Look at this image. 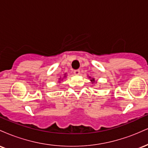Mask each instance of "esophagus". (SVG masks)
<instances>
[{
  "instance_id": "obj_1",
  "label": "esophagus",
  "mask_w": 148,
  "mask_h": 148,
  "mask_svg": "<svg viewBox=\"0 0 148 148\" xmlns=\"http://www.w3.org/2000/svg\"><path fill=\"white\" fill-rule=\"evenodd\" d=\"M74 74H75V75H79V74H80V70H79V69H76V70H74Z\"/></svg>"
}]
</instances>
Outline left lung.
<instances>
[{
	"instance_id": "obj_1",
	"label": "left lung",
	"mask_w": 148,
	"mask_h": 148,
	"mask_svg": "<svg viewBox=\"0 0 148 148\" xmlns=\"http://www.w3.org/2000/svg\"><path fill=\"white\" fill-rule=\"evenodd\" d=\"M89 79H91L90 76H89ZM90 81L92 82V84H97V81H95V80L94 78H92L90 79Z\"/></svg>"
}]
</instances>
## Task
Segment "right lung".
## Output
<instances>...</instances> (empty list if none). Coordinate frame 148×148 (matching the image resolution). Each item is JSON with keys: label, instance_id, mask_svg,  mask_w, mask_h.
Returning <instances> with one entry per match:
<instances>
[{"label": "right lung", "instance_id": "1", "mask_svg": "<svg viewBox=\"0 0 148 148\" xmlns=\"http://www.w3.org/2000/svg\"><path fill=\"white\" fill-rule=\"evenodd\" d=\"M66 77H67V74H66V73H65V74H64L63 77L60 76V77L58 79V83H59V84H60L61 81H62V80H63V79H64V78H66Z\"/></svg>", "mask_w": 148, "mask_h": 148}]
</instances>
